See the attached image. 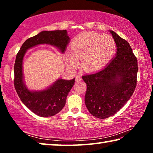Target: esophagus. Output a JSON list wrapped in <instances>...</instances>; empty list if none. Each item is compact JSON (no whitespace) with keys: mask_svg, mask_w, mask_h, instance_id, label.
Masks as SVG:
<instances>
[{"mask_svg":"<svg viewBox=\"0 0 153 153\" xmlns=\"http://www.w3.org/2000/svg\"><path fill=\"white\" fill-rule=\"evenodd\" d=\"M82 80V77L81 76H77L76 77V82H80Z\"/></svg>","mask_w":153,"mask_h":153,"instance_id":"1","label":"esophagus"}]
</instances>
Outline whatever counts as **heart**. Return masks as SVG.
Masks as SVG:
<instances>
[{
	"label": "heart",
	"instance_id": "b5f03b06",
	"mask_svg": "<svg viewBox=\"0 0 153 153\" xmlns=\"http://www.w3.org/2000/svg\"><path fill=\"white\" fill-rule=\"evenodd\" d=\"M71 49L66 53L68 66L76 69L81 60L82 68L91 72L102 69L111 61L115 54L116 44L111 36L88 32L74 38Z\"/></svg>",
	"mask_w": 153,
	"mask_h": 153
}]
</instances>
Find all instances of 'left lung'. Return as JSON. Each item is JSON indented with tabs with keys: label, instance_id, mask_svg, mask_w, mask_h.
<instances>
[{
	"label": "left lung",
	"instance_id": "left-lung-1",
	"mask_svg": "<svg viewBox=\"0 0 153 153\" xmlns=\"http://www.w3.org/2000/svg\"><path fill=\"white\" fill-rule=\"evenodd\" d=\"M115 40L116 55L104 69L83 76L87 85L85 104L94 117L106 119L120 111L136 88L138 61L129 44L109 30Z\"/></svg>",
	"mask_w": 153,
	"mask_h": 153
}]
</instances>
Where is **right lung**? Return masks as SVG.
Segmentation results:
<instances>
[{
	"mask_svg": "<svg viewBox=\"0 0 153 153\" xmlns=\"http://www.w3.org/2000/svg\"><path fill=\"white\" fill-rule=\"evenodd\" d=\"M70 41L67 30L42 31L25 41L18 52L14 65V86L22 102L34 113L43 117H51L63 109L67 96L74 85L75 78L57 80L42 90H31L24 82L23 61L27 50L40 45H49L64 53Z\"/></svg>",
	"mask_w": 153,
	"mask_h": 153,
	"instance_id": "obj_1",
	"label": "right lung"
}]
</instances>
